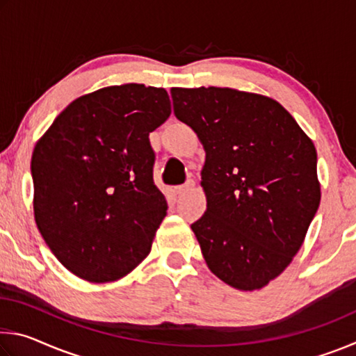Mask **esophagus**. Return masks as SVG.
Instances as JSON below:
<instances>
[{
  "label": "esophagus",
  "mask_w": 356,
  "mask_h": 356,
  "mask_svg": "<svg viewBox=\"0 0 356 356\" xmlns=\"http://www.w3.org/2000/svg\"><path fill=\"white\" fill-rule=\"evenodd\" d=\"M193 186H195V182H193V180H186V182H185L184 185L176 186V193H177V195H184V193L191 190Z\"/></svg>",
  "instance_id": "1"
}]
</instances>
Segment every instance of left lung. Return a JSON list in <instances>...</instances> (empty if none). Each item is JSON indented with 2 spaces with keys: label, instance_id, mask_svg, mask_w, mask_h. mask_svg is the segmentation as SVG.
<instances>
[{
  "label": "left lung",
  "instance_id": "1",
  "mask_svg": "<svg viewBox=\"0 0 356 356\" xmlns=\"http://www.w3.org/2000/svg\"><path fill=\"white\" fill-rule=\"evenodd\" d=\"M174 114L206 150L207 209L191 225L207 267L259 291L292 262L321 204L317 152L278 102L231 88H172Z\"/></svg>",
  "mask_w": 356,
  "mask_h": 356
}]
</instances>
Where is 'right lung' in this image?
Returning a JSON list of instances; mask_svg holds the SVG:
<instances>
[{
	"label": "right lung",
	"instance_id": "add662e5",
	"mask_svg": "<svg viewBox=\"0 0 356 356\" xmlns=\"http://www.w3.org/2000/svg\"><path fill=\"white\" fill-rule=\"evenodd\" d=\"M170 114L163 88L108 86L72 102L35 143V225L78 278L116 281L150 252L168 204L149 134Z\"/></svg>",
	"mask_w": 356,
	"mask_h": 356
}]
</instances>
